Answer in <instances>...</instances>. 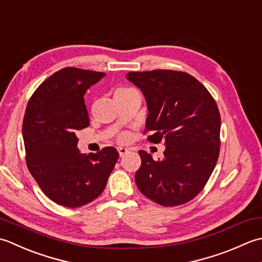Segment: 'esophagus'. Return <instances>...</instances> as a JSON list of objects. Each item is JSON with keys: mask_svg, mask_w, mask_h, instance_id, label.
I'll return each mask as SVG.
<instances>
[{"mask_svg": "<svg viewBox=\"0 0 262 262\" xmlns=\"http://www.w3.org/2000/svg\"><path fill=\"white\" fill-rule=\"evenodd\" d=\"M117 151H119V154H120V157H123L124 155L129 152V149H126L124 147H119L117 148Z\"/></svg>", "mask_w": 262, "mask_h": 262, "instance_id": "1", "label": "esophagus"}]
</instances>
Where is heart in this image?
Returning a JSON list of instances; mask_svg holds the SVG:
<instances>
[{
  "label": "heart",
  "instance_id": "obj_1",
  "mask_svg": "<svg viewBox=\"0 0 262 262\" xmlns=\"http://www.w3.org/2000/svg\"><path fill=\"white\" fill-rule=\"evenodd\" d=\"M129 90H132L131 88H120V89H117L116 92H115V94H119V93H124V92H129ZM114 94V95H115Z\"/></svg>",
  "mask_w": 262,
  "mask_h": 262
}]
</instances>
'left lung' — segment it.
Wrapping results in <instances>:
<instances>
[{"label": "left lung", "mask_w": 262, "mask_h": 262, "mask_svg": "<svg viewBox=\"0 0 262 262\" xmlns=\"http://www.w3.org/2000/svg\"><path fill=\"white\" fill-rule=\"evenodd\" d=\"M141 90L150 142L165 139L164 158L154 161L139 151L138 189L158 205L173 207L193 199L204 189L220 155L221 114L209 92L190 74L172 70L129 72Z\"/></svg>", "instance_id": "8db88e82"}]
</instances>
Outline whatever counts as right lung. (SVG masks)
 I'll return each mask as SVG.
<instances>
[{"mask_svg": "<svg viewBox=\"0 0 262 262\" xmlns=\"http://www.w3.org/2000/svg\"><path fill=\"white\" fill-rule=\"evenodd\" d=\"M106 76L66 68L46 79L31 96L23 123L26 161L41 191L55 204L77 208L104 191L119 152L106 147L81 154L76 133L89 125L83 96Z\"/></svg>", "mask_w": 262, "mask_h": 262, "instance_id": "obj_1", "label": "right lung"}]
</instances>
